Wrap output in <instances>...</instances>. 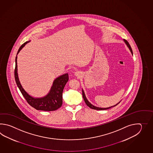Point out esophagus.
Wrapping results in <instances>:
<instances>
[{
	"mask_svg": "<svg viewBox=\"0 0 153 153\" xmlns=\"http://www.w3.org/2000/svg\"><path fill=\"white\" fill-rule=\"evenodd\" d=\"M75 76H79L80 75V73L79 72H76L75 73Z\"/></svg>",
	"mask_w": 153,
	"mask_h": 153,
	"instance_id": "obj_1",
	"label": "esophagus"
}]
</instances>
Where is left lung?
<instances>
[{"mask_svg":"<svg viewBox=\"0 0 153 153\" xmlns=\"http://www.w3.org/2000/svg\"><path fill=\"white\" fill-rule=\"evenodd\" d=\"M124 42H125V43L126 44V45H127V46L128 47V48L130 49V51H131V52L132 53V54H133V52H132V49H131V46H130V44L128 43V42H127V40H125L124 39ZM82 97H83V98H84V100L85 102V103L86 104V105H88V107L90 108L91 109H95V110H99V111H100V110H106V109H109V108H111L113 107H115V106H116L117 105L119 104V103H117V104H116V105H113V106H111V107H108V108H99V107H95L94 105H93L92 104H91L88 101V100L86 99V96H85V95L84 92L83 90H82Z\"/></svg>","mask_w":153,"mask_h":153,"instance_id":"left-lung-1","label":"left lung"}]
</instances>
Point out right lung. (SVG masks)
<instances>
[{
	"label": "right lung",
	"instance_id": "right-lung-1",
	"mask_svg": "<svg viewBox=\"0 0 153 153\" xmlns=\"http://www.w3.org/2000/svg\"><path fill=\"white\" fill-rule=\"evenodd\" d=\"M28 42H26L20 46L17 55L26 44ZM15 68L14 72L15 81L23 97L30 106L35 108L36 110L44 111H56L62 106V92L66 83L68 81V73L65 74L56 79L53 82L51 90L46 96L40 98H34L29 96L25 91L20 84L17 74V56L15 59Z\"/></svg>",
	"mask_w": 153,
	"mask_h": 153
}]
</instances>
